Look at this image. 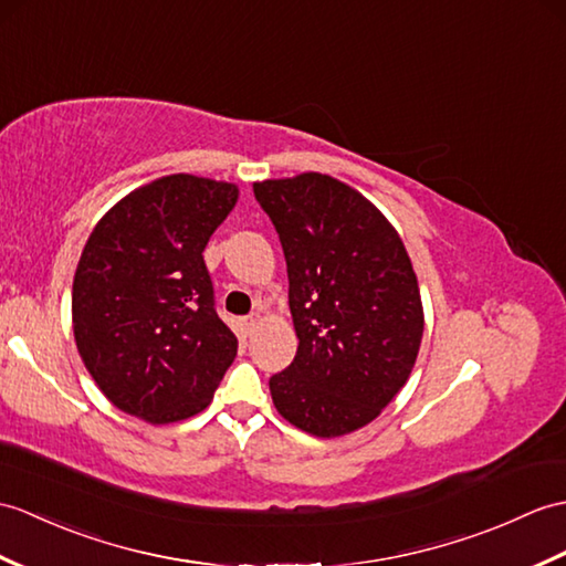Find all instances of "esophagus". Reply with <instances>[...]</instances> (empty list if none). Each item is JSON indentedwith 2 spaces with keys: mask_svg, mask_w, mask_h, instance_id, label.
<instances>
[{
  "mask_svg": "<svg viewBox=\"0 0 566 566\" xmlns=\"http://www.w3.org/2000/svg\"><path fill=\"white\" fill-rule=\"evenodd\" d=\"M262 321V315L260 313H251V315H245V318H241L239 321V331L243 333V335H251L253 331H255V325Z\"/></svg>",
  "mask_w": 566,
  "mask_h": 566,
  "instance_id": "esophagus-1",
  "label": "esophagus"
}]
</instances>
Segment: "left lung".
<instances>
[{
    "instance_id": "left-lung-1",
    "label": "left lung",
    "mask_w": 566,
    "mask_h": 566,
    "mask_svg": "<svg viewBox=\"0 0 566 566\" xmlns=\"http://www.w3.org/2000/svg\"><path fill=\"white\" fill-rule=\"evenodd\" d=\"M255 200L280 233L296 357L270 378L277 412L313 437L361 429L407 384L424 333L417 274L398 231L323 174L262 180Z\"/></svg>"
}]
</instances>
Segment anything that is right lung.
Masks as SVG:
<instances>
[{"mask_svg": "<svg viewBox=\"0 0 566 566\" xmlns=\"http://www.w3.org/2000/svg\"><path fill=\"white\" fill-rule=\"evenodd\" d=\"M239 188L190 174L123 197L91 231L72 286L76 349L117 410L170 424L212 402L239 339L202 251Z\"/></svg>", "mask_w": 566, "mask_h": 566, "instance_id": "1", "label": "right lung"}]
</instances>
